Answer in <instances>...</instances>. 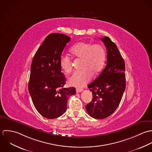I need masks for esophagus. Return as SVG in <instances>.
Instances as JSON below:
<instances>
[{"label":"esophagus","mask_w":152,"mask_h":152,"mask_svg":"<svg viewBox=\"0 0 152 152\" xmlns=\"http://www.w3.org/2000/svg\"><path fill=\"white\" fill-rule=\"evenodd\" d=\"M76 91L77 93H79V92H81V91H83V89H78V88H77V89H76Z\"/></svg>","instance_id":"esophagus-1"}]
</instances>
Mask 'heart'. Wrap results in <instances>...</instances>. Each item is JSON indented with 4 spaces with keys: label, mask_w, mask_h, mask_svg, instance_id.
<instances>
[{
    "label": "heart",
    "mask_w": 152,
    "mask_h": 152,
    "mask_svg": "<svg viewBox=\"0 0 152 152\" xmlns=\"http://www.w3.org/2000/svg\"><path fill=\"white\" fill-rule=\"evenodd\" d=\"M70 52L76 58L82 59L80 68L82 70L75 72L69 78L68 83L73 86L82 88L103 67L106 53L103 46L86 42H79L73 45ZM59 63L61 69L69 73L72 70V58L67 55H61Z\"/></svg>",
    "instance_id": "b5f03b06"
}]
</instances>
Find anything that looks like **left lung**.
Here are the masks:
<instances>
[{"label":"left lung","instance_id":"obj_1","mask_svg":"<svg viewBox=\"0 0 152 152\" xmlns=\"http://www.w3.org/2000/svg\"><path fill=\"white\" fill-rule=\"evenodd\" d=\"M100 39L107 50L106 65L88 85L93 99L86 106L88 114L97 119L106 118L116 110L126 88L125 63L118 47L107 36Z\"/></svg>","mask_w":152,"mask_h":152}]
</instances>
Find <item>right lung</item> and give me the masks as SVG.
Instances as JSON below:
<instances>
[{"label": "right lung", "instance_id": "1", "mask_svg": "<svg viewBox=\"0 0 152 152\" xmlns=\"http://www.w3.org/2000/svg\"><path fill=\"white\" fill-rule=\"evenodd\" d=\"M70 37L51 33L45 39L31 61L28 89L37 112L47 119L61 116L67 109L68 97L76 93L73 87L64 88L66 78L59 60Z\"/></svg>", "mask_w": 152, "mask_h": 152}]
</instances>
